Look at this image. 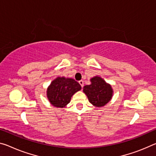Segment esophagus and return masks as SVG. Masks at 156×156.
I'll use <instances>...</instances> for the list:
<instances>
[{
  "mask_svg": "<svg viewBox=\"0 0 156 156\" xmlns=\"http://www.w3.org/2000/svg\"><path fill=\"white\" fill-rule=\"evenodd\" d=\"M79 84H80V86H81V87H83V85H84V83H83V80H80V81H79Z\"/></svg>",
  "mask_w": 156,
  "mask_h": 156,
  "instance_id": "34e87169",
  "label": "esophagus"
}]
</instances>
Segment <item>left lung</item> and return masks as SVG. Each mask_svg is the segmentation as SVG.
Returning a JSON list of instances; mask_svg holds the SVG:
<instances>
[{
    "mask_svg": "<svg viewBox=\"0 0 156 156\" xmlns=\"http://www.w3.org/2000/svg\"><path fill=\"white\" fill-rule=\"evenodd\" d=\"M90 82V85L84 86L83 92L94 106L103 107L112 99L114 92L112 86L98 76L91 78Z\"/></svg>",
    "mask_w": 156,
    "mask_h": 156,
    "instance_id": "1",
    "label": "left lung"
}]
</instances>
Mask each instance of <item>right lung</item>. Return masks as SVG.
I'll return each mask as SVG.
<instances>
[{
	"label": "right lung",
	"instance_id": "1",
	"mask_svg": "<svg viewBox=\"0 0 156 156\" xmlns=\"http://www.w3.org/2000/svg\"><path fill=\"white\" fill-rule=\"evenodd\" d=\"M80 90V85L74 79L59 76L47 88L46 96L52 105L63 108L69 103L74 94Z\"/></svg>",
	"mask_w": 156,
	"mask_h": 156
}]
</instances>
